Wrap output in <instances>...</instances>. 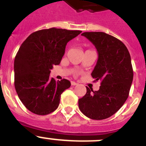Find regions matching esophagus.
Wrapping results in <instances>:
<instances>
[{"mask_svg": "<svg viewBox=\"0 0 146 146\" xmlns=\"http://www.w3.org/2000/svg\"><path fill=\"white\" fill-rule=\"evenodd\" d=\"M71 85H73V86H74V85H78V83H77V82H74V81H72V82H71Z\"/></svg>", "mask_w": 146, "mask_h": 146, "instance_id": "1", "label": "esophagus"}]
</instances>
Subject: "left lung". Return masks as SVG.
Wrapping results in <instances>:
<instances>
[{"instance_id":"left-lung-1","label":"left lung","mask_w":146,"mask_h":146,"mask_svg":"<svg viewBox=\"0 0 146 146\" xmlns=\"http://www.w3.org/2000/svg\"><path fill=\"white\" fill-rule=\"evenodd\" d=\"M82 35L98 53L91 76L95 81H101V86L98 91L86 87V94L79 99V109L88 118L105 119L119 111L129 96L133 80L130 55L125 44L110 35L87 32Z\"/></svg>"}]
</instances>
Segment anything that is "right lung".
<instances>
[{
    "label": "right lung",
    "instance_id": "add662e5",
    "mask_svg": "<svg viewBox=\"0 0 146 146\" xmlns=\"http://www.w3.org/2000/svg\"><path fill=\"white\" fill-rule=\"evenodd\" d=\"M81 33L53 27L35 32L22 42L14 59V86L28 110L47 115L58 108L71 83L50 78V69L60 64L67 42Z\"/></svg>",
    "mask_w": 146,
    "mask_h": 146
}]
</instances>
